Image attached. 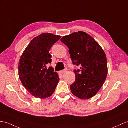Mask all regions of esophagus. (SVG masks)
<instances>
[{"instance_id":"34e87169","label":"esophagus","mask_w":128,"mask_h":128,"mask_svg":"<svg viewBox=\"0 0 128 128\" xmlns=\"http://www.w3.org/2000/svg\"><path fill=\"white\" fill-rule=\"evenodd\" d=\"M67 72V70H61V71H60V73L61 74H64V73H65Z\"/></svg>"}]
</instances>
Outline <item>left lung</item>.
Instances as JSON below:
<instances>
[{
    "label": "left lung",
    "instance_id": "obj_1",
    "mask_svg": "<svg viewBox=\"0 0 128 128\" xmlns=\"http://www.w3.org/2000/svg\"><path fill=\"white\" fill-rule=\"evenodd\" d=\"M61 41L69 48L73 64L80 66V69L74 71L76 81L70 86L72 93L81 99L93 97L103 85L108 73L104 50L83 32L64 36Z\"/></svg>",
    "mask_w": 128,
    "mask_h": 128
}]
</instances>
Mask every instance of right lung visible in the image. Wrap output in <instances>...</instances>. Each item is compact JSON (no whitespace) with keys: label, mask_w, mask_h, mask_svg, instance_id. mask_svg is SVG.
<instances>
[{"label":"right lung","mask_w":128,"mask_h":128,"mask_svg":"<svg viewBox=\"0 0 128 128\" xmlns=\"http://www.w3.org/2000/svg\"><path fill=\"white\" fill-rule=\"evenodd\" d=\"M61 36L43 33L35 37L23 52L18 64L21 82L34 96L46 99L53 94L59 82L58 75L52 67L49 50Z\"/></svg>","instance_id":"add662e5"}]
</instances>
